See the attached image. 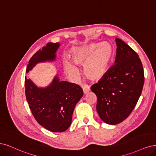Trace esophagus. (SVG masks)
<instances>
[{"mask_svg": "<svg viewBox=\"0 0 156 156\" xmlns=\"http://www.w3.org/2000/svg\"><path fill=\"white\" fill-rule=\"evenodd\" d=\"M82 88H83V90L84 94H87L88 92L90 90V87L87 84H85L84 85H83Z\"/></svg>", "mask_w": 156, "mask_h": 156, "instance_id": "obj_1", "label": "esophagus"}]
</instances>
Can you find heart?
I'll return each mask as SVG.
<instances>
[{
  "mask_svg": "<svg viewBox=\"0 0 156 156\" xmlns=\"http://www.w3.org/2000/svg\"><path fill=\"white\" fill-rule=\"evenodd\" d=\"M69 56L75 65H85V76L91 80L96 81L103 78L110 70L114 56V49L108 42H93L73 48ZM63 64L67 74L73 76L77 74L78 69L71 62L66 60Z\"/></svg>",
  "mask_w": 156,
  "mask_h": 156,
  "instance_id": "obj_1",
  "label": "heart"
}]
</instances>
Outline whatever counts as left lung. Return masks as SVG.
<instances>
[{
  "label": "left lung",
  "instance_id": "8db88e82",
  "mask_svg": "<svg viewBox=\"0 0 156 156\" xmlns=\"http://www.w3.org/2000/svg\"><path fill=\"white\" fill-rule=\"evenodd\" d=\"M115 64L90 89L97 96L96 110L100 118L116 125L129 117L143 90L144 71L136 52L119 38Z\"/></svg>",
  "mask_w": 156,
  "mask_h": 156
}]
</instances>
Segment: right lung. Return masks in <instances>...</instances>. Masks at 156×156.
<instances>
[{"label": "right lung", "instance_id": "obj_1", "mask_svg": "<svg viewBox=\"0 0 156 156\" xmlns=\"http://www.w3.org/2000/svg\"><path fill=\"white\" fill-rule=\"evenodd\" d=\"M59 43L47 44L30 59L26 69L28 73L37 63L55 59ZM25 93L32 114L45 129L54 132L66 131L71 124L72 116L76 103L83 93L79 85L59 81L56 76L48 87L38 88L25 77Z\"/></svg>", "mask_w": 156, "mask_h": 156}]
</instances>
